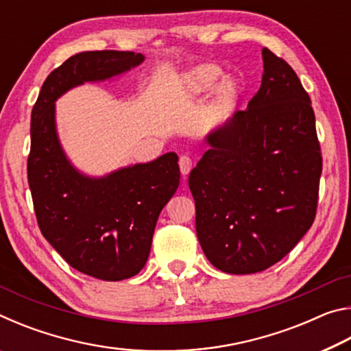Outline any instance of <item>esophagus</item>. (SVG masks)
<instances>
[{
    "label": "esophagus",
    "instance_id": "obj_1",
    "mask_svg": "<svg viewBox=\"0 0 351 351\" xmlns=\"http://www.w3.org/2000/svg\"><path fill=\"white\" fill-rule=\"evenodd\" d=\"M180 170H181L182 176L186 178L190 173V170H192V159H190L189 156H181L180 158Z\"/></svg>",
    "mask_w": 351,
    "mask_h": 351
}]
</instances>
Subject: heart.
<instances>
[{
    "mask_svg": "<svg viewBox=\"0 0 351 351\" xmlns=\"http://www.w3.org/2000/svg\"><path fill=\"white\" fill-rule=\"evenodd\" d=\"M223 69L215 63H203L187 71L182 77V91L187 97L203 96V94L212 91L219 80L223 79ZM241 94V86L237 79H229L223 83L219 90V102L229 105L237 102Z\"/></svg>",
    "mask_w": 351,
    "mask_h": 351,
    "instance_id": "obj_1",
    "label": "heart"
}]
</instances>
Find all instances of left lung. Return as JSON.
<instances>
[{
  "mask_svg": "<svg viewBox=\"0 0 351 351\" xmlns=\"http://www.w3.org/2000/svg\"><path fill=\"white\" fill-rule=\"evenodd\" d=\"M261 56L260 90L207 136L209 150L189 176L199 245L228 274L276 265L317 210L322 153L311 99L283 58L268 47Z\"/></svg>",
  "mask_w": 351,
  "mask_h": 351,
  "instance_id": "1",
  "label": "left lung"
}]
</instances>
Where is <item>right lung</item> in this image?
Masks as SVG:
<instances>
[{
    "mask_svg": "<svg viewBox=\"0 0 351 351\" xmlns=\"http://www.w3.org/2000/svg\"><path fill=\"white\" fill-rule=\"evenodd\" d=\"M144 62L130 51H90L69 57L47 75L31 116L27 182L38 228L74 269L117 282L144 268L164 206L180 186L176 153L105 178L79 173L56 133L54 102L69 88L122 74Z\"/></svg>",
    "mask_w": 351,
    "mask_h": 351,
    "instance_id": "right-lung-1",
    "label": "right lung"
}]
</instances>
